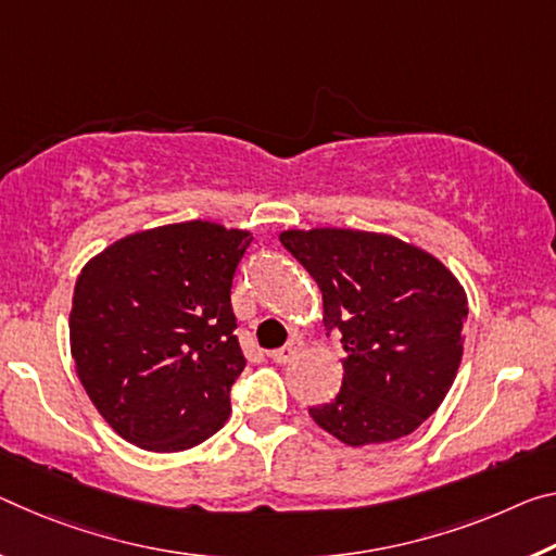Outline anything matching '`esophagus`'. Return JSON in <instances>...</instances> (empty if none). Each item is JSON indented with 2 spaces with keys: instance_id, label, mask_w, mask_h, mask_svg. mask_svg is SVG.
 I'll return each instance as SVG.
<instances>
[{
  "instance_id": "obj_1",
  "label": "esophagus",
  "mask_w": 556,
  "mask_h": 556,
  "mask_svg": "<svg viewBox=\"0 0 556 556\" xmlns=\"http://www.w3.org/2000/svg\"><path fill=\"white\" fill-rule=\"evenodd\" d=\"M296 343H287V346H281V349H275V351H269V358L275 361V364H287L289 358H294V354H296Z\"/></svg>"
}]
</instances>
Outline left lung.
Masks as SVG:
<instances>
[{
  "instance_id": "left-lung-1",
  "label": "left lung",
  "mask_w": 556,
  "mask_h": 556,
  "mask_svg": "<svg viewBox=\"0 0 556 556\" xmlns=\"http://www.w3.org/2000/svg\"><path fill=\"white\" fill-rule=\"evenodd\" d=\"M281 244L319 285L324 326L346 351L337 399L309 408L351 447L410 435L440 408L463 361L468 294L433 254L393 235L314 227Z\"/></svg>"
}]
</instances>
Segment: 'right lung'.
Here are the masks:
<instances>
[{"instance_id":"add662e5","label":"right lung","mask_w":556,"mask_h":556,"mask_svg":"<svg viewBox=\"0 0 556 556\" xmlns=\"http://www.w3.org/2000/svg\"><path fill=\"white\" fill-rule=\"evenodd\" d=\"M250 230L190 219L126 235L84 264L68 341L88 399L143 451L180 453L230 418L242 374L230 289Z\"/></svg>"}]
</instances>
